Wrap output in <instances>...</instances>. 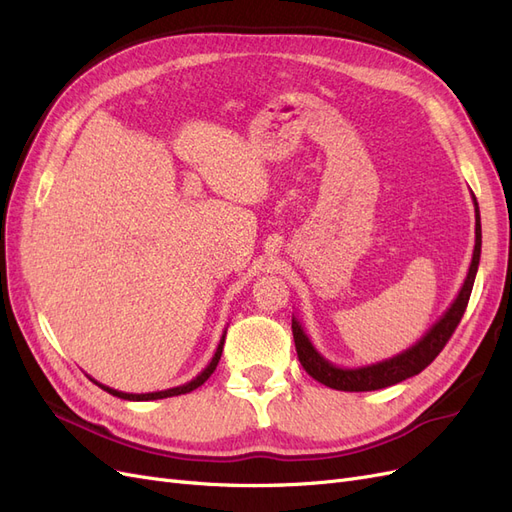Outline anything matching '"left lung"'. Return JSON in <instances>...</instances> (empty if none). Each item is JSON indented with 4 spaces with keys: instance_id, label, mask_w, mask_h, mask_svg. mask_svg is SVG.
<instances>
[{
    "instance_id": "1",
    "label": "left lung",
    "mask_w": 512,
    "mask_h": 512,
    "mask_svg": "<svg viewBox=\"0 0 512 512\" xmlns=\"http://www.w3.org/2000/svg\"><path fill=\"white\" fill-rule=\"evenodd\" d=\"M472 198H474V194H472ZM474 213H476V241H474V254H472V262H470L466 280H463V286L455 297V301L451 303V307L446 309V312L440 316V320L433 324V327L421 339H418L414 346L391 356V359H384V361L371 363V365L339 367V365H333L331 361L324 359V356L314 348L312 339H309L307 333L303 331L299 318L292 316L294 346H297L299 361L307 374L314 380L322 382L324 386H329V389L350 391V393L352 391L354 393L378 391V389H384V386H393L401 380L421 374V371L442 352L448 339H451V335L455 333L457 324H459L463 312H466L468 301H470L474 277H476L478 262H480V243H483L476 198H474Z\"/></svg>"
}]
</instances>
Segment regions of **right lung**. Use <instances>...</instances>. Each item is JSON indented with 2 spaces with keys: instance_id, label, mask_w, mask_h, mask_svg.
Listing matches in <instances>:
<instances>
[{
  "instance_id": "right-lung-1",
  "label": "right lung",
  "mask_w": 512,
  "mask_h": 512,
  "mask_svg": "<svg viewBox=\"0 0 512 512\" xmlns=\"http://www.w3.org/2000/svg\"><path fill=\"white\" fill-rule=\"evenodd\" d=\"M224 337H226V331H224V335H222V339H220V344H218V348H215V354H213V359L209 361V365L200 371V374L196 376V378H192L190 382H185V384H181V386H173V389H166V391H156V393H123V391H115V389H111V386H104V384H100V382H96L102 391H106V393H111L113 397H119V399H128V401H151V399H164V397H175V395H185V393H190V391H194V389H198L200 384H205L207 382V378L213 374L215 371V367H218V363H220V356H222V350H224Z\"/></svg>"
}]
</instances>
